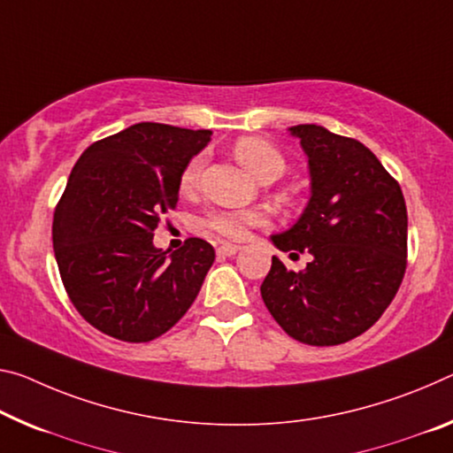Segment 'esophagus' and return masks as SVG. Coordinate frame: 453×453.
<instances>
[{"mask_svg":"<svg viewBox=\"0 0 453 453\" xmlns=\"http://www.w3.org/2000/svg\"><path fill=\"white\" fill-rule=\"evenodd\" d=\"M240 252V246H235V243H224V246L218 248V256L221 257H232Z\"/></svg>","mask_w":453,"mask_h":453,"instance_id":"34e87169","label":"esophagus"}]
</instances>
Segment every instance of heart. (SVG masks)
I'll return each mask as SVG.
<instances>
[{"instance_id":"b5f03b06","label":"heart","mask_w":453,"mask_h":453,"mask_svg":"<svg viewBox=\"0 0 453 453\" xmlns=\"http://www.w3.org/2000/svg\"><path fill=\"white\" fill-rule=\"evenodd\" d=\"M234 157L238 159L243 167L256 179H276L284 173L286 161L280 150L272 145L270 141L262 139V136H242L234 142ZM201 165H203V157H193V159L185 165L181 173V189L189 191L193 185L197 183ZM264 215L256 210H240V211H213L205 218L203 226L207 232H211L219 238L226 240H242L248 234L250 227L262 224Z\"/></svg>"}]
</instances>
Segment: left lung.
Returning <instances> with one entry per match:
<instances>
[{"label": "left lung", "instance_id": "obj_1", "mask_svg": "<svg viewBox=\"0 0 453 453\" xmlns=\"http://www.w3.org/2000/svg\"><path fill=\"white\" fill-rule=\"evenodd\" d=\"M311 169V199L282 252H308L294 272L274 256L260 286L272 317L296 339L330 347L363 334L397 294L407 265V207L399 183L371 150L319 125L288 128Z\"/></svg>", "mask_w": 453, "mask_h": 453}]
</instances>
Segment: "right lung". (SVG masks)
<instances>
[{
  "instance_id": "right-lung-1",
  "label": "right lung",
  "mask_w": 453,
  "mask_h": 453,
  "mask_svg": "<svg viewBox=\"0 0 453 453\" xmlns=\"http://www.w3.org/2000/svg\"><path fill=\"white\" fill-rule=\"evenodd\" d=\"M211 131L139 123L92 142L56 205L52 240L72 304L100 333L149 342L189 311L215 252L199 238L153 246L179 181Z\"/></svg>"
}]
</instances>
